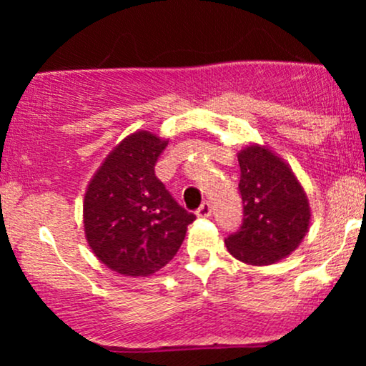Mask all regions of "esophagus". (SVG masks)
I'll return each instance as SVG.
<instances>
[{"instance_id": "obj_1", "label": "esophagus", "mask_w": 366, "mask_h": 366, "mask_svg": "<svg viewBox=\"0 0 366 366\" xmlns=\"http://www.w3.org/2000/svg\"><path fill=\"white\" fill-rule=\"evenodd\" d=\"M196 215L199 218H208L212 217V204H209V201H204L203 204H201L199 208H197Z\"/></svg>"}]
</instances>
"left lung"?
Masks as SVG:
<instances>
[{
	"mask_svg": "<svg viewBox=\"0 0 366 366\" xmlns=\"http://www.w3.org/2000/svg\"><path fill=\"white\" fill-rule=\"evenodd\" d=\"M237 159L244 218L225 239L227 249L247 264L280 262L308 232V197L291 169L267 148L246 146Z\"/></svg>",
	"mask_w": 366,
	"mask_h": 366,
	"instance_id": "1",
	"label": "left lung"
}]
</instances>
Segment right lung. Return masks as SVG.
<instances>
[{"label":"right lung","mask_w":366,"mask_h":366,"mask_svg":"<svg viewBox=\"0 0 366 366\" xmlns=\"http://www.w3.org/2000/svg\"><path fill=\"white\" fill-rule=\"evenodd\" d=\"M169 142L136 132L117 146L84 196V227L92 253L112 270L144 277L177 254L196 220L154 174Z\"/></svg>","instance_id":"1"}]
</instances>
